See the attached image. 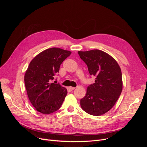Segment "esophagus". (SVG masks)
Instances as JSON below:
<instances>
[{
  "mask_svg": "<svg viewBox=\"0 0 147 147\" xmlns=\"http://www.w3.org/2000/svg\"><path fill=\"white\" fill-rule=\"evenodd\" d=\"M75 87H72V86H69V90H70V91H72V90H75Z\"/></svg>",
  "mask_w": 147,
  "mask_h": 147,
  "instance_id": "esophagus-1",
  "label": "esophagus"
}]
</instances>
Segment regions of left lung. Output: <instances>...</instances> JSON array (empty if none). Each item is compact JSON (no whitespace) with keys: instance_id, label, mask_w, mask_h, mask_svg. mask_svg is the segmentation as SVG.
I'll use <instances>...</instances> for the list:
<instances>
[{"instance_id":"obj_1","label":"left lung","mask_w":147,"mask_h":147,"mask_svg":"<svg viewBox=\"0 0 147 147\" xmlns=\"http://www.w3.org/2000/svg\"><path fill=\"white\" fill-rule=\"evenodd\" d=\"M95 82L88 86L80 100L82 109L88 114L100 116L112 109L123 90L120 67L112 56L99 50L78 51Z\"/></svg>"}]
</instances>
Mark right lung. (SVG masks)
I'll list each match as a JSON object with an SVG mask.
<instances>
[{
	"label": "right lung",
	"instance_id": "right-lung-1",
	"mask_svg": "<svg viewBox=\"0 0 147 147\" xmlns=\"http://www.w3.org/2000/svg\"><path fill=\"white\" fill-rule=\"evenodd\" d=\"M71 53L59 48H50L30 61L24 75V83L28 98L37 112L50 114L63 104L67 90L51 81L55 74L59 72L62 63Z\"/></svg>",
	"mask_w": 147,
	"mask_h": 147
}]
</instances>
